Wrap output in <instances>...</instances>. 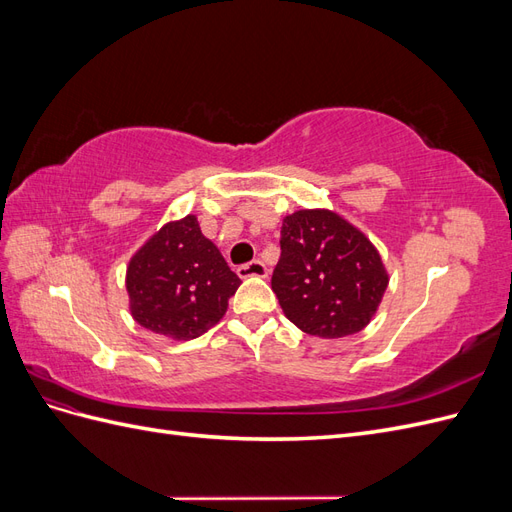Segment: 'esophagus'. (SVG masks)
I'll list each match as a JSON object with an SVG mask.
<instances>
[{
	"label": "esophagus",
	"mask_w": 512,
	"mask_h": 512,
	"mask_svg": "<svg viewBox=\"0 0 512 512\" xmlns=\"http://www.w3.org/2000/svg\"><path fill=\"white\" fill-rule=\"evenodd\" d=\"M237 275L241 277V280H247V277H267L269 269H267L265 262L252 260V262H247V265H241L237 269Z\"/></svg>",
	"instance_id": "esophagus-1"
}]
</instances>
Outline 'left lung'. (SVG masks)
<instances>
[{
    "mask_svg": "<svg viewBox=\"0 0 512 512\" xmlns=\"http://www.w3.org/2000/svg\"><path fill=\"white\" fill-rule=\"evenodd\" d=\"M280 245L271 288L294 327L322 339L367 327L389 273L363 230L331 209H299L284 218Z\"/></svg>",
    "mask_w": 512,
    "mask_h": 512,
    "instance_id": "left-lung-1",
    "label": "left lung"
}]
</instances>
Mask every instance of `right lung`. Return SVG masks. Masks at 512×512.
<instances>
[{"instance_id":"right-lung-1","label":"right lung","mask_w":512,"mask_h":512,"mask_svg":"<svg viewBox=\"0 0 512 512\" xmlns=\"http://www.w3.org/2000/svg\"><path fill=\"white\" fill-rule=\"evenodd\" d=\"M239 284L192 213L153 232L126 271L132 318L177 342L200 337L218 324Z\"/></svg>"}]
</instances>
